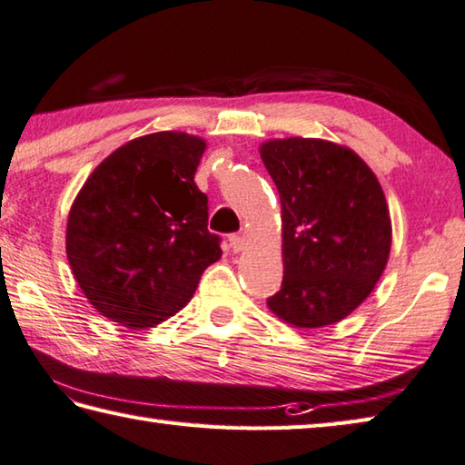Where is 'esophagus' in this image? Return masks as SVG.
Listing matches in <instances>:
<instances>
[{
	"label": "esophagus",
	"mask_w": 465,
	"mask_h": 465,
	"mask_svg": "<svg viewBox=\"0 0 465 465\" xmlns=\"http://www.w3.org/2000/svg\"><path fill=\"white\" fill-rule=\"evenodd\" d=\"M230 245L235 253H240L245 248V238L240 233H233V235H230Z\"/></svg>",
	"instance_id": "34e87169"
}]
</instances>
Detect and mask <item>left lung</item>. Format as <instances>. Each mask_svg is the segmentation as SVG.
<instances>
[{
	"label": "left lung",
	"instance_id": "1",
	"mask_svg": "<svg viewBox=\"0 0 465 465\" xmlns=\"http://www.w3.org/2000/svg\"><path fill=\"white\" fill-rule=\"evenodd\" d=\"M260 157L282 203L284 280L268 308L296 329H321L359 308L391 252L379 179L357 153L322 139H272Z\"/></svg>",
	"mask_w": 465,
	"mask_h": 465
}]
</instances>
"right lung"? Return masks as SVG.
Returning <instances> with one entry per match:
<instances>
[{
    "instance_id": "right-lung-1",
    "label": "right lung",
    "mask_w": 465,
    "mask_h": 465,
    "mask_svg": "<svg viewBox=\"0 0 465 465\" xmlns=\"http://www.w3.org/2000/svg\"><path fill=\"white\" fill-rule=\"evenodd\" d=\"M205 141L163 131L133 139L100 163L70 207L66 256L96 311L143 331L179 312L209 263L207 195L195 185Z\"/></svg>"
}]
</instances>
